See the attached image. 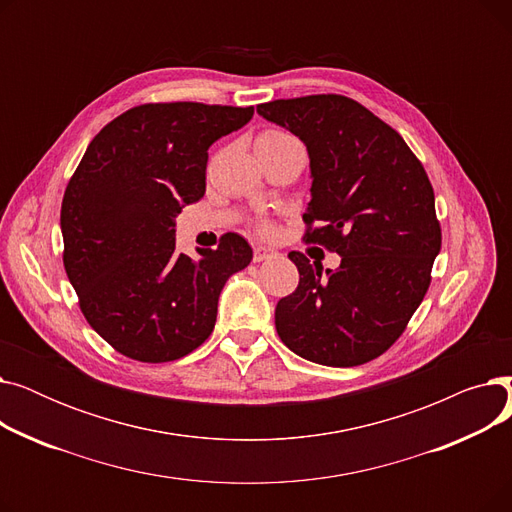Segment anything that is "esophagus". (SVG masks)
Here are the masks:
<instances>
[{"instance_id":"obj_1","label":"esophagus","mask_w":512,"mask_h":512,"mask_svg":"<svg viewBox=\"0 0 512 512\" xmlns=\"http://www.w3.org/2000/svg\"><path fill=\"white\" fill-rule=\"evenodd\" d=\"M278 253L274 251V249H270V247H255V251H253V261L255 263H261V261H265V259H272V257H276Z\"/></svg>"}]
</instances>
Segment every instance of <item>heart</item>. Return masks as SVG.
Here are the masks:
<instances>
[{
	"label": "heart",
	"mask_w": 512,
	"mask_h": 512,
	"mask_svg": "<svg viewBox=\"0 0 512 512\" xmlns=\"http://www.w3.org/2000/svg\"><path fill=\"white\" fill-rule=\"evenodd\" d=\"M257 141H259V143L278 145V143H290V141H294V137H290L288 132H282V130H265V132L259 134ZM257 232L263 234V236H270V234L274 232V228H272V224L259 222V224H257Z\"/></svg>",
	"instance_id": "1"
}]
</instances>
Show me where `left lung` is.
<instances>
[{"label": "left lung", "instance_id": "8db88e82", "mask_svg": "<svg viewBox=\"0 0 512 512\" xmlns=\"http://www.w3.org/2000/svg\"><path fill=\"white\" fill-rule=\"evenodd\" d=\"M257 112L305 143L313 184L303 240L342 257L324 274L305 253H288L301 280L278 301V336L319 365L373 361L405 332L432 282L442 247L432 182L405 139L351 97L276 99Z\"/></svg>", "mask_w": 512, "mask_h": 512}]
</instances>
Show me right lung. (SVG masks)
I'll list each match as a JSON object with an SVG mask.
<instances>
[{
  "instance_id": "right-lung-1",
  "label": "right lung",
  "mask_w": 512,
  "mask_h": 512,
  "mask_svg": "<svg viewBox=\"0 0 512 512\" xmlns=\"http://www.w3.org/2000/svg\"><path fill=\"white\" fill-rule=\"evenodd\" d=\"M253 105L143 103L105 124L62 199L64 267L89 326L141 363L176 361L215 326L226 280L253 259L228 232L199 261L176 253L174 218L205 195L207 149Z\"/></svg>"
}]
</instances>
